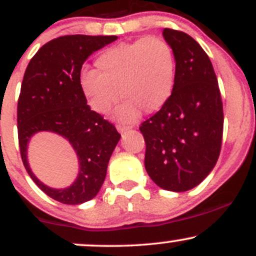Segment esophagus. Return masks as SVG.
<instances>
[{
  "label": "esophagus",
  "instance_id": "1",
  "mask_svg": "<svg viewBox=\"0 0 256 256\" xmlns=\"http://www.w3.org/2000/svg\"><path fill=\"white\" fill-rule=\"evenodd\" d=\"M116 130H118L120 134H124V132H126L128 130H130V128H128V126H122V125H119L118 128H116Z\"/></svg>",
  "mask_w": 256,
  "mask_h": 256
}]
</instances>
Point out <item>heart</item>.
<instances>
[{"label": "heart", "instance_id": "1", "mask_svg": "<svg viewBox=\"0 0 256 256\" xmlns=\"http://www.w3.org/2000/svg\"><path fill=\"white\" fill-rule=\"evenodd\" d=\"M98 72L84 70L79 89L90 110L107 116L119 101L114 119L131 124L146 114L162 110L176 84V56L172 46L158 37L122 42L106 49L95 61Z\"/></svg>", "mask_w": 256, "mask_h": 256}]
</instances>
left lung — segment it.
I'll list each match as a JSON object with an SVG mask.
<instances>
[{
  "label": "left lung",
  "instance_id": "left-lung-1",
  "mask_svg": "<svg viewBox=\"0 0 256 256\" xmlns=\"http://www.w3.org/2000/svg\"><path fill=\"white\" fill-rule=\"evenodd\" d=\"M162 36L174 52V90L140 130L149 177L161 189L183 192L198 186L216 166L224 113L218 79L201 46L182 31L165 28Z\"/></svg>",
  "mask_w": 256,
  "mask_h": 256
}]
</instances>
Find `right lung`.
<instances>
[{
	"mask_svg": "<svg viewBox=\"0 0 256 256\" xmlns=\"http://www.w3.org/2000/svg\"><path fill=\"white\" fill-rule=\"evenodd\" d=\"M116 40V36L85 34L55 38L36 52L25 71L18 101L20 154L32 180L61 204H80L98 195L122 137L110 122L90 110L79 89V76L86 58ZM43 130L68 140L78 155V176L70 187H48L30 171L28 142Z\"/></svg>",
	"mask_w": 256,
	"mask_h": 256,
	"instance_id": "add662e5",
	"label": "right lung"
}]
</instances>
